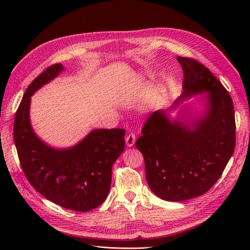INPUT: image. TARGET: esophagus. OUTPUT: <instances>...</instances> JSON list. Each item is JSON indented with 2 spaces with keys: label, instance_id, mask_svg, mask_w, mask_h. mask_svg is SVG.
<instances>
[{
  "label": "esophagus",
  "instance_id": "34e87169",
  "mask_svg": "<svg viewBox=\"0 0 250 250\" xmlns=\"http://www.w3.org/2000/svg\"><path fill=\"white\" fill-rule=\"evenodd\" d=\"M136 142V136L133 133H129L126 137H125V144L127 147H133L135 145Z\"/></svg>",
  "mask_w": 250,
  "mask_h": 250
}]
</instances>
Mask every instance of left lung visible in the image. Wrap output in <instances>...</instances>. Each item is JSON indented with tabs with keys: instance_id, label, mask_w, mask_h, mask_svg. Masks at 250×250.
<instances>
[{
	"instance_id": "left-lung-1",
	"label": "left lung",
	"mask_w": 250,
	"mask_h": 250,
	"mask_svg": "<svg viewBox=\"0 0 250 250\" xmlns=\"http://www.w3.org/2000/svg\"><path fill=\"white\" fill-rule=\"evenodd\" d=\"M177 61L183 70L182 94L169 109L149 116L136 142L145 160L149 188L168 202L207 192L222 175L235 148V114L228 91L198 61L181 57ZM201 94H206L202 115L168 117V111L182 101Z\"/></svg>"
}]
</instances>
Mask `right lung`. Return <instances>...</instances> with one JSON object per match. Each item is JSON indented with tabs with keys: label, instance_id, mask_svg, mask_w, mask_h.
I'll return each instance as SVG.
<instances>
[{
	"label": "right lung",
	"instance_id": "obj_1",
	"mask_svg": "<svg viewBox=\"0 0 250 250\" xmlns=\"http://www.w3.org/2000/svg\"><path fill=\"white\" fill-rule=\"evenodd\" d=\"M63 70L62 63L52 64L26 89L15 115L14 142L24 174L39 193L64 208L87 212L107 198L112 165L125 150V130L94 129L65 149L39 139L30 124L31 96Z\"/></svg>",
	"mask_w": 250,
	"mask_h": 250
}]
</instances>
